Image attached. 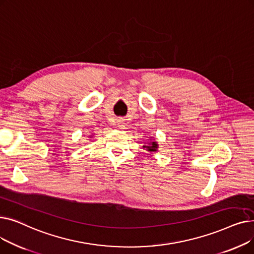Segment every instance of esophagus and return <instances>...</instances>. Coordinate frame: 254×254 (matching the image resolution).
<instances>
[{
  "mask_svg": "<svg viewBox=\"0 0 254 254\" xmlns=\"http://www.w3.org/2000/svg\"><path fill=\"white\" fill-rule=\"evenodd\" d=\"M117 124H118V127L119 128H122V129H124L125 127H126V124H125V122H124V120L123 119H119L118 120V122H117Z\"/></svg>",
  "mask_w": 254,
  "mask_h": 254,
  "instance_id": "34e87169",
  "label": "esophagus"
}]
</instances>
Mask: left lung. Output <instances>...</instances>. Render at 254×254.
<instances>
[{
    "mask_svg": "<svg viewBox=\"0 0 254 254\" xmlns=\"http://www.w3.org/2000/svg\"><path fill=\"white\" fill-rule=\"evenodd\" d=\"M151 139H152V137H150V140ZM143 148H145L148 152H156L157 148H158V144L153 139V140L147 142V144L146 145H143Z\"/></svg>",
    "mask_w": 254,
    "mask_h": 254,
    "instance_id": "left-lung-1",
    "label": "left lung"
}]
</instances>
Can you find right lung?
I'll use <instances>...</instances> for the list:
<instances>
[{"mask_svg": "<svg viewBox=\"0 0 254 254\" xmlns=\"http://www.w3.org/2000/svg\"><path fill=\"white\" fill-rule=\"evenodd\" d=\"M91 136H92V135H90V137H91Z\"/></svg>", "mask_w": 254, "mask_h": 254, "instance_id": "obj_1", "label": "right lung"}]
</instances>
